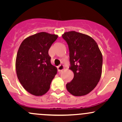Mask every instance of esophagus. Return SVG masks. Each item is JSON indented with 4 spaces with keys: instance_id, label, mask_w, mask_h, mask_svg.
<instances>
[{
    "instance_id": "1",
    "label": "esophagus",
    "mask_w": 122,
    "mask_h": 122,
    "mask_svg": "<svg viewBox=\"0 0 122 122\" xmlns=\"http://www.w3.org/2000/svg\"><path fill=\"white\" fill-rule=\"evenodd\" d=\"M58 71H60V72H61V71H63V70L64 69V65H60L58 66Z\"/></svg>"
}]
</instances>
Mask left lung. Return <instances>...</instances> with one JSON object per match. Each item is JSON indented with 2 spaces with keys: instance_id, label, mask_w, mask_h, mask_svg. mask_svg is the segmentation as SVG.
<instances>
[{
  "instance_id": "left-lung-1",
  "label": "left lung",
  "mask_w": 122,
  "mask_h": 122,
  "mask_svg": "<svg viewBox=\"0 0 122 122\" xmlns=\"http://www.w3.org/2000/svg\"><path fill=\"white\" fill-rule=\"evenodd\" d=\"M62 37L68 45L74 77L66 87L76 96H84L96 87L102 73L103 56L97 43L88 35L71 31Z\"/></svg>"
}]
</instances>
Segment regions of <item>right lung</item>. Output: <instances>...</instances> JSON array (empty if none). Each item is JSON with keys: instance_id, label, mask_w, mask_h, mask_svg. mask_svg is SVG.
Masks as SVG:
<instances>
[{"instance_id": "1", "label": "right lung", "mask_w": 122, "mask_h": 122, "mask_svg": "<svg viewBox=\"0 0 122 122\" xmlns=\"http://www.w3.org/2000/svg\"><path fill=\"white\" fill-rule=\"evenodd\" d=\"M57 38V35L41 32L26 38L19 47L15 62L16 75L23 87L31 94H45L57 74L48 51Z\"/></svg>"}]
</instances>
